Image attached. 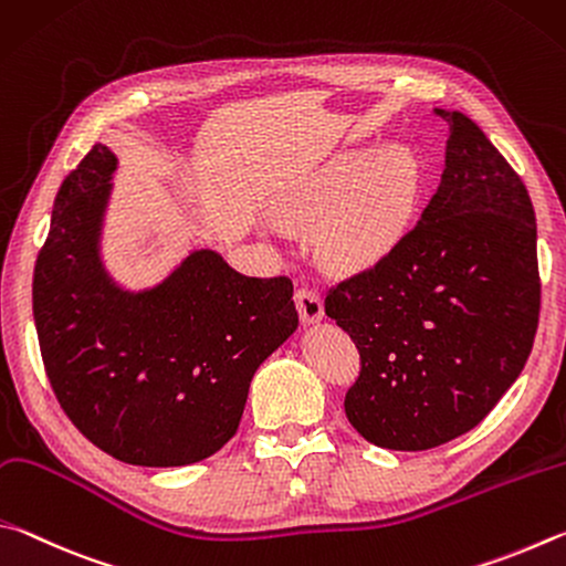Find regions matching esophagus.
<instances>
[{"mask_svg":"<svg viewBox=\"0 0 566 566\" xmlns=\"http://www.w3.org/2000/svg\"><path fill=\"white\" fill-rule=\"evenodd\" d=\"M295 305H298L301 321L305 325L318 323L323 318V301H321V295H318V291H315V289H308V285H301V289L295 291Z\"/></svg>","mask_w":566,"mask_h":566,"instance_id":"esophagus-1","label":"esophagus"}]
</instances>
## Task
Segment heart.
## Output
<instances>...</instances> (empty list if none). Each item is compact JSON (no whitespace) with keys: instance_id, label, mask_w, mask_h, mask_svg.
<instances>
[{"instance_id":"b5f03b06","label":"heart","mask_w":566,"mask_h":566,"mask_svg":"<svg viewBox=\"0 0 566 566\" xmlns=\"http://www.w3.org/2000/svg\"><path fill=\"white\" fill-rule=\"evenodd\" d=\"M418 188V164L408 148H360L338 158L313 196L323 221V245L343 261L365 263L398 241Z\"/></svg>"}]
</instances>
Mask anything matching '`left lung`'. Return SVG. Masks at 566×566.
<instances>
[{
    "label": "left lung",
    "mask_w": 566,
    "mask_h": 566,
    "mask_svg": "<svg viewBox=\"0 0 566 566\" xmlns=\"http://www.w3.org/2000/svg\"><path fill=\"white\" fill-rule=\"evenodd\" d=\"M420 221L325 295L360 375L345 415L365 440L418 452L470 432L527 363L539 323L537 221L517 171L460 112Z\"/></svg>",
    "instance_id": "8db88e82"
}]
</instances>
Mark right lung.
I'll return each instance as SVG.
<instances>
[{"instance_id": "right-lung-1", "label": "right lung", "mask_w": 566, "mask_h": 566, "mask_svg": "<svg viewBox=\"0 0 566 566\" xmlns=\"http://www.w3.org/2000/svg\"><path fill=\"white\" fill-rule=\"evenodd\" d=\"M116 156L94 144L59 188L32 303L46 378L84 438L114 460L181 468L233 438L255 370L298 328L291 277H248L196 251L128 293L98 258Z\"/></svg>"}]
</instances>
